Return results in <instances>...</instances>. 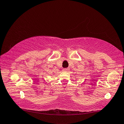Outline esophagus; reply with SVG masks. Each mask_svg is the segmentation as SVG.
I'll list each match as a JSON object with an SVG mask.
<instances>
[{"mask_svg":"<svg viewBox=\"0 0 124 124\" xmlns=\"http://www.w3.org/2000/svg\"><path fill=\"white\" fill-rule=\"evenodd\" d=\"M63 70L64 71H68L69 70V69L68 68H64L63 69Z\"/></svg>","mask_w":124,"mask_h":124,"instance_id":"obj_1","label":"esophagus"}]
</instances>
